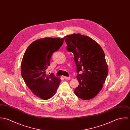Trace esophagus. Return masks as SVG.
<instances>
[{
  "mask_svg": "<svg viewBox=\"0 0 130 130\" xmlns=\"http://www.w3.org/2000/svg\"><path fill=\"white\" fill-rule=\"evenodd\" d=\"M64 78L66 80H69V79H71V77H67V76H64Z\"/></svg>",
  "mask_w": 130,
  "mask_h": 130,
  "instance_id": "34e87169",
  "label": "esophagus"
}]
</instances>
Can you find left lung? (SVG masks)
<instances>
[{
	"label": "left lung",
	"instance_id": "1",
	"mask_svg": "<svg viewBox=\"0 0 130 130\" xmlns=\"http://www.w3.org/2000/svg\"><path fill=\"white\" fill-rule=\"evenodd\" d=\"M64 39L68 51L74 56L79 82L74 93L82 100L93 99L103 88L108 74L105 53L101 46L88 36L74 34Z\"/></svg>",
	"mask_w": 130,
	"mask_h": 130
}]
</instances>
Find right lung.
Returning <instances> with one entry per match:
<instances>
[{"mask_svg":"<svg viewBox=\"0 0 130 130\" xmlns=\"http://www.w3.org/2000/svg\"><path fill=\"white\" fill-rule=\"evenodd\" d=\"M63 38L45 37L35 40L27 48L21 64V74L28 88L36 95L48 100L55 93L60 83L59 77L47 74L53 54L58 50Z\"/></svg>","mask_w":130,"mask_h":130,"instance_id":"obj_1","label":"right lung"}]
</instances>
